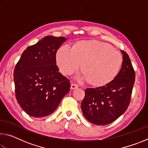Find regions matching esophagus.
Listing matches in <instances>:
<instances>
[{"mask_svg": "<svg viewBox=\"0 0 148 148\" xmlns=\"http://www.w3.org/2000/svg\"><path fill=\"white\" fill-rule=\"evenodd\" d=\"M78 88V86H77L76 84H72L71 86V89H77Z\"/></svg>", "mask_w": 148, "mask_h": 148, "instance_id": "34e87169", "label": "esophagus"}]
</instances>
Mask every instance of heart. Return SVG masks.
Returning a JSON list of instances; mask_svg holds the SVG:
<instances>
[{"label": "heart", "instance_id": "heart-1", "mask_svg": "<svg viewBox=\"0 0 148 148\" xmlns=\"http://www.w3.org/2000/svg\"><path fill=\"white\" fill-rule=\"evenodd\" d=\"M56 63L60 72L69 76L80 65L82 78L95 87L106 86L116 78L123 63L121 54L111 45L97 40H82L57 51Z\"/></svg>", "mask_w": 148, "mask_h": 148}]
</instances>
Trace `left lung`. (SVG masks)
I'll list each match as a JSON object with an SVG mask.
<instances>
[{
    "label": "left lung",
    "instance_id": "1",
    "mask_svg": "<svg viewBox=\"0 0 148 148\" xmlns=\"http://www.w3.org/2000/svg\"><path fill=\"white\" fill-rule=\"evenodd\" d=\"M123 63L118 75L106 86L87 88L82 111L89 122L97 125L111 123L128 108L135 79V72L126 52L121 51Z\"/></svg>",
    "mask_w": 148,
    "mask_h": 148
}]
</instances>
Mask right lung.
<instances>
[{
	"mask_svg": "<svg viewBox=\"0 0 148 148\" xmlns=\"http://www.w3.org/2000/svg\"><path fill=\"white\" fill-rule=\"evenodd\" d=\"M64 37L47 36L27 47L14 72L16 97L22 109L34 117L51 114L70 91V81L59 72L57 51Z\"/></svg>",
	"mask_w": 148,
	"mask_h": 148,
	"instance_id": "1",
	"label": "right lung"
}]
</instances>
